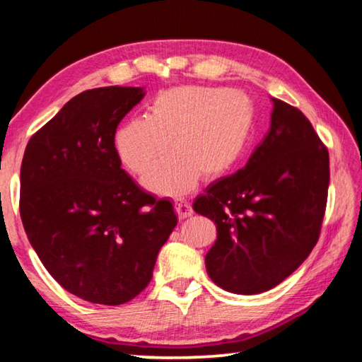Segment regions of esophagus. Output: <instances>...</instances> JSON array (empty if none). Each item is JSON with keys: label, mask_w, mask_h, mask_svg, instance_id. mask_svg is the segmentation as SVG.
Listing matches in <instances>:
<instances>
[{"label": "esophagus", "mask_w": 362, "mask_h": 362, "mask_svg": "<svg viewBox=\"0 0 362 362\" xmlns=\"http://www.w3.org/2000/svg\"><path fill=\"white\" fill-rule=\"evenodd\" d=\"M174 206H175V212H177V216H179V218H187L193 214L192 206L185 203V201H175Z\"/></svg>", "instance_id": "obj_1"}]
</instances>
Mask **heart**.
Listing matches in <instances>:
<instances>
[{"label": "heart", "mask_w": 362, "mask_h": 362, "mask_svg": "<svg viewBox=\"0 0 362 362\" xmlns=\"http://www.w3.org/2000/svg\"><path fill=\"white\" fill-rule=\"evenodd\" d=\"M254 119V103L243 90L175 86L153 99L148 116L122 122L113 145L122 166L142 174L170 139L175 151L153 164L142 183L177 196L189 192L201 174L214 180L233 169L247 148Z\"/></svg>", "instance_id": "obj_1"}]
</instances>
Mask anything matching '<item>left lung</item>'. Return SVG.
Wrapping results in <instances>:
<instances>
[{
    "label": "left lung",
    "mask_w": 362,
    "mask_h": 362,
    "mask_svg": "<svg viewBox=\"0 0 362 362\" xmlns=\"http://www.w3.org/2000/svg\"><path fill=\"white\" fill-rule=\"evenodd\" d=\"M327 188V148L298 108L273 99L269 132L246 166L193 203L217 226L206 254L209 278L243 296L283 283L316 246Z\"/></svg>",
    "instance_id": "obj_1"
}]
</instances>
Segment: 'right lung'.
Listing matches in <instances>:
<instances>
[{"mask_svg": "<svg viewBox=\"0 0 362 362\" xmlns=\"http://www.w3.org/2000/svg\"><path fill=\"white\" fill-rule=\"evenodd\" d=\"M145 88L89 89L30 139L21 217L42 265L73 296L99 305L137 297L177 225L169 199L140 189L115 151L119 121Z\"/></svg>", "mask_w": 362, "mask_h": 362, "instance_id": "add662e5", "label": "right lung"}]
</instances>
